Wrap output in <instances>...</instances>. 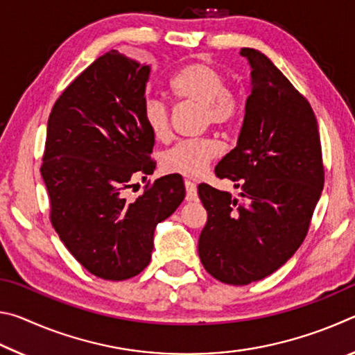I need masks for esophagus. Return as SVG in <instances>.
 I'll return each mask as SVG.
<instances>
[{"instance_id":"esophagus-1","label":"esophagus","mask_w":355,"mask_h":355,"mask_svg":"<svg viewBox=\"0 0 355 355\" xmlns=\"http://www.w3.org/2000/svg\"><path fill=\"white\" fill-rule=\"evenodd\" d=\"M184 188H186V200L188 202L197 200V188L192 180H184Z\"/></svg>"}]
</instances>
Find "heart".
<instances>
[{
    "label": "heart",
    "instance_id": "heart-1",
    "mask_svg": "<svg viewBox=\"0 0 355 355\" xmlns=\"http://www.w3.org/2000/svg\"><path fill=\"white\" fill-rule=\"evenodd\" d=\"M225 76L211 64L197 61L186 64L171 78V97L178 103L200 105V122L203 127L213 125L230 128L243 116L244 101L236 89L225 86ZM144 122L156 141L164 142L171 137L169 110L158 100L144 105ZM220 153L219 142L213 137L182 141L163 155L166 171L197 177L208 169L211 161Z\"/></svg>",
    "mask_w": 355,
    "mask_h": 355
}]
</instances>
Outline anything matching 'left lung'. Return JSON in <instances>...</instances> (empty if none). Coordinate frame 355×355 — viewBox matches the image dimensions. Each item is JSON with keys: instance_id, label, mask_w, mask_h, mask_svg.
I'll return each mask as SVG.
<instances>
[{"instance_id": "1", "label": "left lung", "mask_w": 355, "mask_h": 355, "mask_svg": "<svg viewBox=\"0 0 355 355\" xmlns=\"http://www.w3.org/2000/svg\"><path fill=\"white\" fill-rule=\"evenodd\" d=\"M252 91L238 146L216 166V177L241 188V199L207 183L199 197L207 224L199 257L216 280L249 285L277 271L307 236L324 186L320 131L309 100L254 48Z\"/></svg>"}]
</instances>
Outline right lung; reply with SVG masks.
I'll return each instance as SVG.
<instances>
[{
	"instance_id": "right-lung-1",
	"label": "right lung",
	"mask_w": 355,
	"mask_h": 355,
	"mask_svg": "<svg viewBox=\"0 0 355 355\" xmlns=\"http://www.w3.org/2000/svg\"><path fill=\"white\" fill-rule=\"evenodd\" d=\"M148 73V65L107 51L64 89L48 117L40 173L51 225L76 261L105 280L148 266L156 224L184 199L178 173L148 182L136 200L125 197L135 175L156 167L142 116Z\"/></svg>"
}]
</instances>
